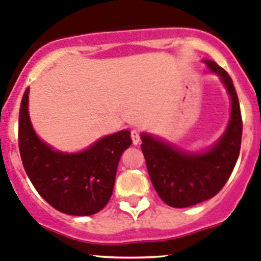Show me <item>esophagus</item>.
Returning <instances> with one entry per match:
<instances>
[{"label": "esophagus", "instance_id": "obj_1", "mask_svg": "<svg viewBox=\"0 0 261 261\" xmlns=\"http://www.w3.org/2000/svg\"><path fill=\"white\" fill-rule=\"evenodd\" d=\"M130 137H132L133 145H138V143H140V141H141L140 130H137V129H133L132 132H130Z\"/></svg>", "mask_w": 261, "mask_h": 261}]
</instances>
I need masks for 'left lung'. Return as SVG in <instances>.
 I'll use <instances>...</instances> for the list:
<instances>
[{
    "instance_id": "8db88e82",
    "label": "left lung",
    "mask_w": 261,
    "mask_h": 261,
    "mask_svg": "<svg viewBox=\"0 0 261 261\" xmlns=\"http://www.w3.org/2000/svg\"><path fill=\"white\" fill-rule=\"evenodd\" d=\"M203 63L220 75L232 98L229 124L219 142L206 152L187 153L142 135L141 150L153 188L166 205L177 209L214 197L229 179L240 155L242 116L232 78L214 61Z\"/></svg>"
}]
</instances>
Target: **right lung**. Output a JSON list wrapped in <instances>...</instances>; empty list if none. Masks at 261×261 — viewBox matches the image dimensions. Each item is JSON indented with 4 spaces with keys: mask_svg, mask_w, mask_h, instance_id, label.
<instances>
[{
    "mask_svg": "<svg viewBox=\"0 0 261 261\" xmlns=\"http://www.w3.org/2000/svg\"><path fill=\"white\" fill-rule=\"evenodd\" d=\"M28 92L19 113V150L27 175L37 192L59 212L86 217L106 206L124 150L132 145L129 130L114 133L83 152L63 153L42 142L32 128Z\"/></svg>",
    "mask_w": 261,
    "mask_h": 261,
    "instance_id": "add662e5",
    "label": "right lung"
}]
</instances>
